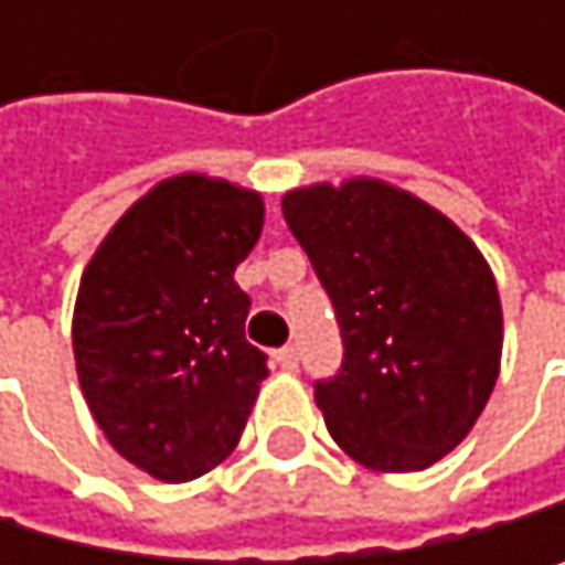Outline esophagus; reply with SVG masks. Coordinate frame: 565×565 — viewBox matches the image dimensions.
<instances>
[{"instance_id":"1","label":"esophagus","mask_w":565,"mask_h":565,"mask_svg":"<svg viewBox=\"0 0 565 565\" xmlns=\"http://www.w3.org/2000/svg\"><path fill=\"white\" fill-rule=\"evenodd\" d=\"M274 362H277L280 369H285V373H295V369H298V349H295V345L277 349V352H274Z\"/></svg>"}]
</instances>
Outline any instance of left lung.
Returning a JSON list of instances; mask_svg holds the SVG:
<instances>
[{
    "label": "left lung",
    "mask_w": 565,
    "mask_h": 565,
    "mask_svg": "<svg viewBox=\"0 0 565 565\" xmlns=\"http://www.w3.org/2000/svg\"><path fill=\"white\" fill-rule=\"evenodd\" d=\"M285 220L335 305L345 355L315 383L324 427L373 471L458 447L502 369V301L471 236L383 179L285 192Z\"/></svg>",
    "instance_id": "obj_1"
}]
</instances>
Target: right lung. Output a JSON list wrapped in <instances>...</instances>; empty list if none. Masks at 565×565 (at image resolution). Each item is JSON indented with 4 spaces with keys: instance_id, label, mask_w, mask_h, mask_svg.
<instances>
[{
    "instance_id": "add662e5",
    "label": "right lung",
    "mask_w": 565,
    "mask_h": 565,
    "mask_svg": "<svg viewBox=\"0 0 565 565\" xmlns=\"http://www.w3.org/2000/svg\"><path fill=\"white\" fill-rule=\"evenodd\" d=\"M260 230V192L182 172L151 185L84 267V399L121 458L159 481L213 471L247 427L267 355L244 339L250 298L233 270Z\"/></svg>"
}]
</instances>
